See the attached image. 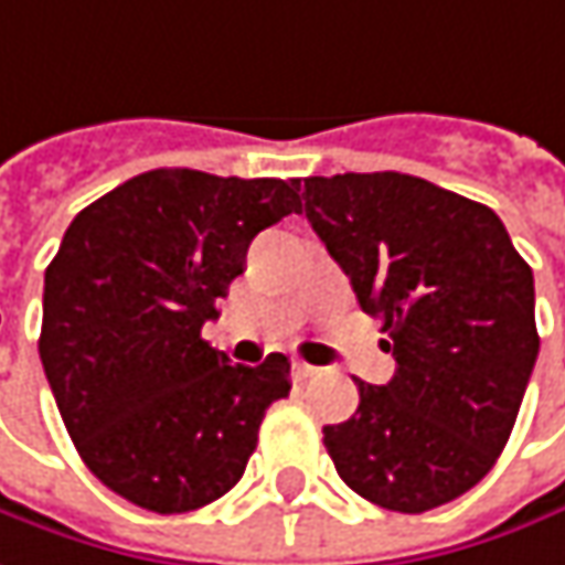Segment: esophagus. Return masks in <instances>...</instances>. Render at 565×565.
<instances>
[{"label": "esophagus", "mask_w": 565, "mask_h": 565, "mask_svg": "<svg viewBox=\"0 0 565 565\" xmlns=\"http://www.w3.org/2000/svg\"><path fill=\"white\" fill-rule=\"evenodd\" d=\"M317 375V369L313 365H307V362H294V379L297 382H307V379H313Z\"/></svg>", "instance_id": "esophagus-1"}]
</instances>
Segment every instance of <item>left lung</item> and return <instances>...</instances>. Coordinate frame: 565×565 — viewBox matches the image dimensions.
I'll return each mask as SVG.
<instances>
[{"label": "left lung", "instance_id": "1", "mask_svg": "<svg viewBox=\"0 0 565 565\" xmlns=\"http://www.w3.org/2000/svg\"><path fill=\"white\" fill-rule=\"evenodd\" d=\"M300 210L397 362L387 385L355 379V414L323 427L339 479L401 514L466 494L537 362L531 265L488 206L397 171L307 178Z\"/></svg>", "mask_w": 565, "mask_h": 565}]
</instances>
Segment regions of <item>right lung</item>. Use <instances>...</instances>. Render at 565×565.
I'll list each match as a JSON object with an SVG mask.
<instances>
[{
	"label": "right lung",
	"mask_w": 565,
	"mask_h": 565,
	"mask_svg": "<svg viewBox=\"0 0 565 565\" xmlns=\"http://www.w3.org/2000/svg\"><path fill=\"white\" fill-rule=\"evenodd\" d=\"M300 180L158 168L64 232L44 271L41 365L86 469L154 514L223 498L287 397L290 362L232 365L200 330L262 230L300 213Z\"/></svg>",
	"instance_id": "right-lung-1"
}]
</instances>
